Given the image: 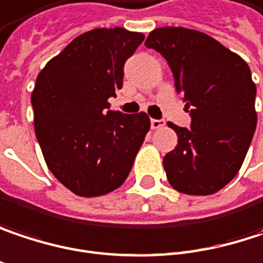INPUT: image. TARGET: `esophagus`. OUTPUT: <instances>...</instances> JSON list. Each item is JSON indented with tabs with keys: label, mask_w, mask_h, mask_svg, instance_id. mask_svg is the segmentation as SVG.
I'll list each match as a JSON object with an SVG mask.
<instances>
[{
	"label": "esophagus",
	"mask_w": 263,
	"mask_h": 263,
	"mask_svg": "<svg viewBox=\"0 0 263 263\" xmlns=\"http://www.w3.org/2000/svg\"><path fill=\"white\" fill-rule=\"evenodd\" d=\"M151 126H152V129H161V128L165 126V120H156V119H152V120H151Z\"/></svg>",
	"instance_id": "esophagus-1"
}]
</instances>
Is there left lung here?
I'll use <instances>...</instances> for the list:
<instances>
[{"label": "left lung", "instance_id": "obj_1", "mask_svg": "<svg viewBox=\"0 0 263 263\" xmlns=\"http://www.w3.org/2000/svg\"><path fill=\"white\" fill-rule=\"evenodd\" d=\"M144 45L167 60L191 116V129L168 122L178 146L162 161L167 179L183 194H214L239 172L256 129L250 67L214 37L183 27L155 28Z\"/></svg>", "mask_w": 263, "mask_h": 263}]
</instances>
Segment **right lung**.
Listing matches in <instances>:
<instances>
[{"mask_svg":"<svg viewBox=\"0 0 263 263\" xmlns=\"http://www.w3.org/2000/svg\"><path fill=\"white\" fill-rule=\"evenodd\" d=\"M144 40L125 28L75 37L37 75L31 95L34 131L51 173L81 197L119 188L151 128L146 112L111 111L123 64Z\"/></svg>","mask_w":263,"mask_h":263,"instance_id":"add662e5","label":"right lung"}]
</instances>
